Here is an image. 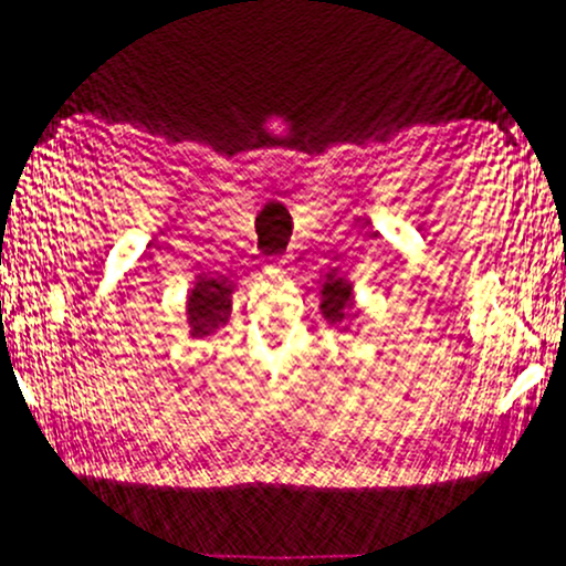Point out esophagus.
Here are the masks:
<instances>
[{
    "label": "esophagus",
    "instance_id": "34e87169",
    "mask_svg": "<svg viewBox=\"0 0 566 566\" xmlns=\"http://www.w3.org/2000/svg\"><path fill=\"white\" fill-rule=\"evenodd\" d=\"M285 264H289V261H285V259H270V261H266L264 272L270 277H277V275H283V272H285Z\"/></svg>",
    "mask_w": 566,
    "mask_h": 566
}]
</instances>
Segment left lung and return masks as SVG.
Masks as SVG:
<instances>
[{
	"label": "left lung",
	"instance_id": "left-lung-1",
	"mask_svg": "<svg viewBox=\"0 0 566 566\" xmlns=\"http://www.w3.org/2000/svg\"><path fill=\"white\" fill-rule=\"evenodd\" d=\"M354 302H350V283L343 281V277H329L321 289V313L329 324H343L348 318V310Z\"/></svg>",
	"mask_w": 566,
	"mask_h": 566
}]
</instances>
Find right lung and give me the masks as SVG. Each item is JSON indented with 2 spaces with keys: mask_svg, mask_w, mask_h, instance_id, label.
<instances>
[{
  "mask_svg": "<svg viewBox=\"0 0 566 566\" xmlns=\"http://www.w3.org/2000/svg\"><path fill=\"white\" fill-rule=\"evenodd\" d=\"M232 285L227 281H210V277H199L197 285L188 294V326H191V337H208L218 326L229 321V310H232Z\"/></svg>",
  "mask_w": 566,
  "mask_h": 566,
  "instance_id": "obj_1",
  "label": "right lung"
}]
</instances>
